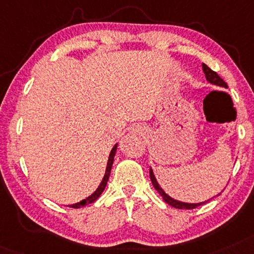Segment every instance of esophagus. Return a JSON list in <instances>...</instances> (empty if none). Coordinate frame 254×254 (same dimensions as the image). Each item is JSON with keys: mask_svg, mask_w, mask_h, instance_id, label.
Returning a JSON list of instances; mask_svg holds the SVG:
<instances>
[{"mask_svg": "<svg viewBox=\"0 0 254 254\" xmlns=\"http://www.w3.org/2000/svg\"><path fill=\"white\" fill-rule=\"evenodd\" d=\"M132 132L133 133H137V135H143V133H145V127H142V125H139V124H137V125H133L132 127Z\"/></svg>", "mask_w": 254, "mask_h": 254, "instance_id": "obj_1", "label": "esophagus"}]
</instances>
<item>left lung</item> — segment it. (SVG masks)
I'll return each mask as SVG.
<instances>
[{"label": "left lung", "instance_id": "obj_1", "mask_svg": "<svg viewBox=\"0 0 254 254\" xmlns=\"http://www.w3.org/2000/svg\"><path fill=\"white\" fill-rule=\"evenodd\" d=\"M202 69H203V73H204V77H206L207 81L210 82V84L216 85V86H220V87H225V88L228 87L227 84H226V82L222 80L221 78L219 77L218 73L214 72V71H212V69H210L209 67L206 65V64H202ZM149 172H150V180H151L152 185H154L155 189H156V190L158 191V194H160L161 196L163 197V200L166 201L168 204H170V206L175 207V208H179V209H193V208H196L197 206H201V204L208 202L209 200H212V198H209V200H207V201H202V202H196V203H189V202H183V201L175 200V198H173L172 196H169V195H168L166 191H164L163 189L161 188V186L158 185L156 177H155V175H154V170H152L151 167H150V170H149ZM219 195H220V193L216 195V196H219Z\"/></svg>", "mask_w": 254, "mask_h": 254}]
</instances>
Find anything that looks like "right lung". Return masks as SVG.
<instances>
[{"label":"right lung","mask_w":254,"mask_h":254,"mask_svg":"<svg viewBox=\"0 0 254 254\" xmlns=\"http://www.w3.org/2000/svg\"><path fill=\"white\" fill-rule=\"evenodd\" d=\"M117 145H118V143H116L114 148L111 149V152H110V155H109L108 166H106V169H105V174H104V177H103L102 182H100V185L98 186V188L96 189V190L93 191L92 194L90 195V196H87L86 198H84V200L79 201V202H77V203L69 204V207H72V208H80V207H82V206H86V204H88V203H92V202H94V201H96L97 198L100 196V194L103 193L104 189H105V187H106V185H108L110 173H111L112 164H114L115 155H116V151H117Z\"/></svg>","instance_id":"obj_1"}]
</instances>
